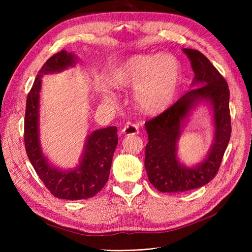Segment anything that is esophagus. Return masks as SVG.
I'll return each instance as SVG.
<instances>
[{
	"label": "esophagus",
	"instance_id": "obj_1",
	"mask_svg": "<svg viewBox=\"0 0 252 252\" xmlns=\"http://www.w3.org/2000/svg\"><path fill=\"white\" fill-rule=\"evenodd\" d=\"M122 133L126 134V135L138 134L139 133V126L136 124H127L123 129H122Z\"/></svg>",
	"mask_w": 252,
	"mask_h": 252
}]
</instances>
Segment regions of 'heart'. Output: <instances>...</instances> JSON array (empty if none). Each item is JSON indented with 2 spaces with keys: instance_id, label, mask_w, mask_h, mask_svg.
Here are the masks:
<instances>
[{
  "instance_id": "obj_1",
  "label": "heart",
  "mask_w": 252,
  "mask_h": 252,
  "mask_svg": "<svg viewBox=\"0 0 252 252\" xmlns=\"http://www.w3.org/2000/svg\"><path fill=\"white\" fill-rule=\"evenodd\" d=\"M181 66L172 55H136L125 60L109 73L108 83L117 89L133 87L138 107L158 113L168 106L177 93Z\"/></svg>"
}]
</instances>
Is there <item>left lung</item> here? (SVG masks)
<instances>
[{
  "instance_id": "8db88e82",
  "label": "left lung",
  "mask_w": 252,
  "mask_h": 252,
  "mask_svg": "<svg viewBox=\"0 0 252 252\" xmlns=\"http://www.w3.org/2000/svg\"><path fill=\"white\" fill-rule=\"evenodd\" d=\"M183 52L194 72L192 89L145 123L149 140L145 148V169L152 186L161 192H184L208 184L219 171L231 134L227 82L199 50L184 48ZM201 101L212 106L215 138L204 161L187 167L178 161L176 143L189 111Z\"/></svg>"
}]
</instances>
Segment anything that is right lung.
<instances>
[{
  "mask_svg": "<svg viewBox=\"0 0 252 252\" xmlns=\"http://www.w3.org/2000/svg\"><path fill=\"white\" fill-rule=\"evenodd\" d=\"M77 63V57L62 50L49 58L37 73L26 101L24 142L30 163L44 185L58 199L86 200L101 191L109 178L118 128L110 126L88 134L80 164L74 169L61 170L43 155L39 136L40 90L43 74L61 72Z\"/></svg>",
  "mask_w": 252,
  "mask_h": 252,
  "instance_id": "obj_1",
  "label": "right lung"
}]
</instances>
